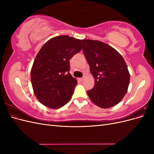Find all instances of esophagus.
I'll return each mask as SVG.
<instances>
[{
	"label": "esophagus",
	"instance_id": "1",
	"mask_svg": "<svg viewBox=\"0 0 154 154\" xmlns=\"http://www.w3.org/2000/svg\"><path fill=\"white\" fill-rule=\"evenodd\" d=\"M83 80H84V77H83V78H79V80L80 81H81V82H82Z\"/></svg>",
	"mask_w": 154,
	"mask_h": 154
}]
</instances>
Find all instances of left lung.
Returning a JSON list of instances; mask_svg holds the SVG:
<instances>
[{"label": "left lung", "mask_w": 154, "mask_h": 154, "mask_svg": "<svg viewBox=\"0 0 154 154\" xmlns=\"http://www.w3.org/2000/svg\"><path fill=\"white\" fill-rule=\"evenodd\" d=\"M83 52L94 78L87 91L91 100L102 109L119 103L127 92L130 73L123 57L109 44L98 40H82Z\"/></svg>", "instance_id": "left-lung-1"}]
</instances>
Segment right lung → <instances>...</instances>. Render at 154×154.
Wrapping results in <instances>:
<instances>
[{
    "mask_svg": "<svg viewBox=\"0 0 154 154\" xmlns=\"http://www.w3.org/2000/svg\"><path fill=\"white\" fill-rule=\"evenodd\" d=\"M82 40L67 35L53 37L44 44L31 70L36 98L45 106L59 109L71 99L77 80L69 72V60L82 49Z\"/></svg>",
    "mask_w": 154,
    "mask_h": 154,
    "instance_id": "add662e5",
    "label": "right lung"
}]
</instances>
